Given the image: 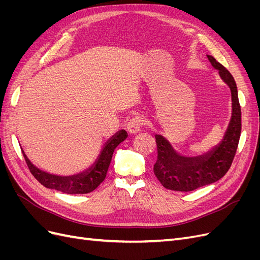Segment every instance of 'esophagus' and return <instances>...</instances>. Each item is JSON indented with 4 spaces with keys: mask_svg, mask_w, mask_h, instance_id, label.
Here are the masks:
<instances>
[{
    "mask_svg": "<svg viewBox=\"0 0 260 260\" xmlns=\"http://www.w3.org/2000/svg\"><path fill=\"white\" fill-rule=\"evenodd\" d=\"M145 124V119L142 117H135L132 118V119L128 122V125H127V129L130 133H137L139 131H141V129H142L143 125Z\"/></svg>",
    "mask_w": 260,
    "mask_h": 260,
    "instance_id": "1",
    "label": "esophagus"
}]
</instances>
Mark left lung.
I'll return each instance as SVG.
<instances>
[{
	"instance_id": "1",
	"label": "left lung",
	"mask_w": 260,
	"mask_h": 260,
	"mask_svg": "<svg viewBox=\"0 0 260 260\" xmlns=\"http://www.w3.org/2000/svg\"><path fill=\"white\" fill-rule=\"evenodd\" d=\"M214 68L230 86L232 95V117L223 140L211 152L196 157H185L176 153L168 141L156 135L157 160L154 174L164 187L171 191L190 192L221 179L230 169L241 137V106L234 78L211 55H207Z\"/></svg>"
}]
</instances>
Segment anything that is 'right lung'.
Masks as SVG:
<instances>
[{
  "label": "right lung",
  "mask_w": 260,
  "mask_h": 260,
  "mask_svg": "<svg viewBox=\"0 0 260 260\" xmlns=\"http://www.w3.org/2000/svg\"><path fill=\"white\" fill-rule=\"evenodd\" d=\"M127 137L128 135L124 130L118 132L115 137H113L108 141L94 166H92L85 172H82V174L72 177H58L46 174V172L41 171L40 169L35 167L27 158V156L23 153V151L22 155L25 157V160L30 172L43 186L48 188H53V190H56L66 194H86L92 192L93 190H95V188L105 180L115 148L119 145L122 141L127 139Z\"/></svg>",
  "instance_id": "obj_1"
}]
</instances>
